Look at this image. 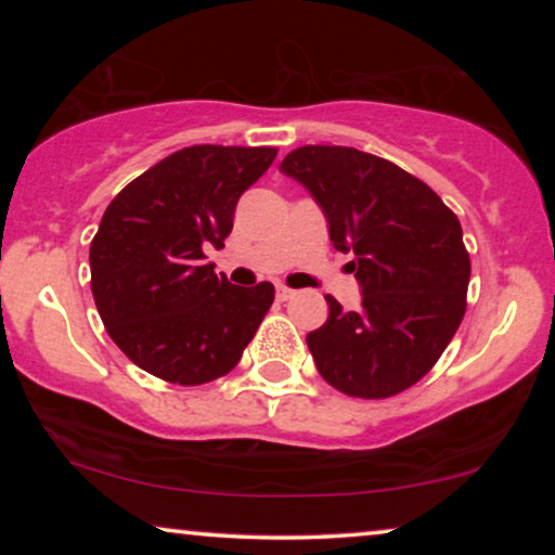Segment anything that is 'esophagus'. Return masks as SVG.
<instances>
[{"label":"esophagus","instance_id":"esophagus-1","mask_svg":"<svg viewBox=\"0 0 555 555\" xmlns=\"http://www.w3.org/2000/svg\"><path fill=\"white\" fill-rule=\"evenodd\" d=\"M293 295H295V291H291V287L278 285V300H291Z\"/></svg>","mask_w":555,"mask_h":555}]
</instances>
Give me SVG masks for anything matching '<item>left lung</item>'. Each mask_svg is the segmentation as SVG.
<instances>
[{
    "mask_svg": "<svg viewBox=\"0 0 555 555\" xmlns=\"http://www.w3.org/2000/svg\"><path fill=\"white\" fill-rule=\"evenodd\" d=\"M280 171L308 189L328 237L361 285V308L331 295L328 321L308 333L325 382L384 399L435 366L465 315L469 257L460 219L412 173L366 151L302 146Z\"/></svg>",
    "mask_w": 555,
    "mask_h": 555,
    "instance_id": "obj_1",
    "label": "left lung"
}]
</instances>
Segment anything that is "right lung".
Wrapping results in <instances>:
<instances>
[{"label":"right lung","mask_w":555,"mask_h":555,"mask_svg":"<svg viewBox=\"0 0 555 555\" xmlns=\"http://www.w3.org/2000/svg\"><path fill=\"white\" fill-rule=\"evenodd\" d=\"M278 151L189 146L108 204L90 245V287L105 331L135 366L196 386L230 374L275 298L232 285L204 249L224 247L240 196Z\"/></svg>","instance_id":"add662e5"}]
</instances>
